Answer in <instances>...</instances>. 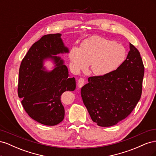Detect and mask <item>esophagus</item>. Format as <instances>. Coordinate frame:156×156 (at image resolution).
Segmentation results:
<instances>
[{
  "mask_svg": "<svg viewBox=\"0 0 156 156\" xmlns=\"http://www.w3.org/2000/svg\"><path fill=\"white\" fill-rule=\"evenodd\" d=\"M84 84V80L83 78H80L78 80V82H77V86L79 88H81Z\"/></svg>",
  "mask_w": 156,
  "mask_h": 156,
  "instance_id": "esophagus-1",
  "label": "esophagus"
}]
</instances>
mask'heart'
<instances>
[{
  "mask_svg": "<svg viewBox=\"0 0 156 156\" xmlns=\"http://www.w3.org/2000/svg\"><path fill=\"white\" fill-rule=\"evenodd\" d=\"M124 47L99 36L83 41L81 48H73L69 57L73 69L80 72L90 64L91 72L96 76H105L119 69L126 58Z\"/></svg>",
  "mask_w": 156,
  "mask_h": 156,
  "instance_id": "heart-1",
  "label": "heart"
}]
</instances>
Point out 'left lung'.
Masks as SVG:
<instances>
[{
  "label": "left lung",
  "mask_w": 156,
  "mask_h": 156,
  "mask_svg": "<svg viewBox=\"0 0 156 156\" xmlns=\"http://www.w3.org/2000/svg\"><path fill=\"white\" fill-rule=\"evenodd\" d=\"M144 73L139 51L129 43L127 58L119 69L105 76L89 77L81 94L92 121L110 127L128 116L140 98Z\"/></svg>",
  "instance_id": "1"
}]
</instances>
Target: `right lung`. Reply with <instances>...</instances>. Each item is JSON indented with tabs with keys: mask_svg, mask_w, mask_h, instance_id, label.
Returning a JSON list of instances; mask_svg holds the SVG:
<instances>
[{
	"mask_svg": "<svg viewBox=\"0 0 156 156\" xmlns=\"http://www.w3.org/2000/svg\"><path fill=\"white\" fill-rule=\"evenodd\" d=\"M62 34L45 35L32 45L23 59L19 72L18 96L28 115L45 126H55L64 118V107L60 97L66 91L76 88L64 60L58 56L69 53ZM49 60L54 66L49 70L44 62Z\"/></svg>",
	"mask_w": 156,
	"mask_h": 156,
	"instance_id": "right-lung-1",
	"label": "right lung"
}]
</instances>
